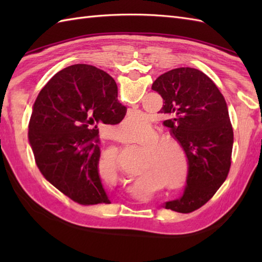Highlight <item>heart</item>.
<instances>
[{"mask_svg": "<svg viewBox=\"0 0 262 262\" xmlns=\"http://www.w3.org/2000/svg\"><path fill=\"white\" fill-rule=\"evenodd\" d=\"M142 124L138 122V117L132 116L122 121L119 137L122 142L133 143L136 141L137 136V125ZM174 144L177 147H180L179 141L171 136H161L153 142L148 148H144L145 151V160L142 164V171L151 172L152 174L158 177L161 181L168 183L172 190H181L187 186L189 179V172L190 165L186 157L180 159V155L169 145ZM114 168L117 169V165L114 164Z\"/></svg>", "mask_w": 262, "mask_h": 262, "instance_id": "heart-1", "label": "heart"}]
</instances>
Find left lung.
<instances>
[{
	"instance_id": "left-lung-1",
	"label": "left lung",
	"mask_w": 262,
	"mask_h": 262,
	"mask_svg": "<svg viewBox=\"0 0 262 262\" xmlns=\"http://www.w3.org/2000/svg\"><path fill=\"white\" fill-rule=\"evenodd\" d=\"M163 99L159 113L185 151L190 172L180 199L165 208L190 213L202 207L226 180L234 136L223 94L202 71L179 68L160 75L152 84Z\"/></svg>"
}]
</instances>
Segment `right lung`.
Here are the masks:
<instances>
[{
	"mask_svg": "<svg viewBox=\"0 0 262 262\" xmlns=\"http://www.w3.org/2000/svg\"><path fill=\"white\" fill-rule=\"evenodd\" d=\"M117 91L104 71L75 64L55 74L32 105L28 138L38 169L81 205L110 204L98 171V126L119 124L125 117Z\"/></svg>",
	"mask_w": 262,
	"mask_h": 262,
	"instance_id": "add662e5",
	"label": "right lung"
}]
</instances>
